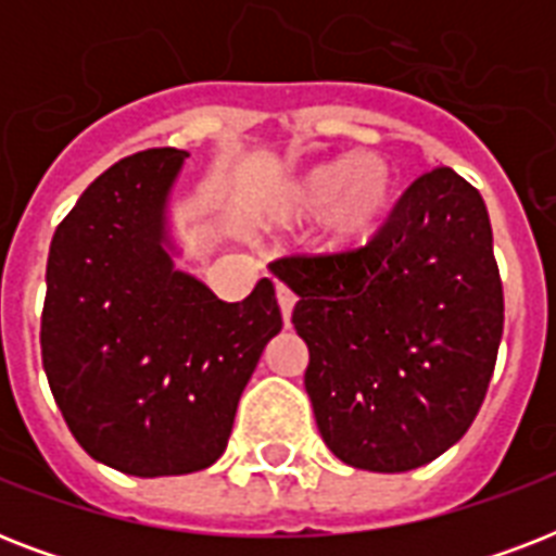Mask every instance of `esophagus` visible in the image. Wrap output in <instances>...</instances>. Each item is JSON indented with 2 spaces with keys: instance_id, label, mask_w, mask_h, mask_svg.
Returning a JSON list of instances; mask_svg holds the SVG:
<instances>
[{
  "instance_id": "esophagus-1",
  "label": "esophagus",
  "mask_w": 556,
  "mask_h": 556,
  "mask_svg": "<svg viewBox=\"0 0 556 556\" xmlns=\"http://www.w3.org/2000/svg\"><path fill=\"white\" fill-rule=\"evenodd\" d=\"M277 300H279V312H282V320H286V326H288V323H291V312H294V305H296V294L291 291V288L279 282Z\"/></svg>"
}]
</instances>
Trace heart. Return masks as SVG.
<instances>
[{
	"label": "heart",
	"mask_w": 556,
	"mask_h": 556,
	"mask_svg": "<svg viewBox=\"0 0 556 556\" xmlns=\"http://www.w3.org/2000/svg\"><path fill=\"white\" fill-rule=\"evenodd\" d=\"M392 201V173L383 161H329L296 178L282 190L277 213L282 218H312L329 210V233L334 242H361L378 227Z\"/></svg>",
	"instance_id": "1"
}]
</instances>
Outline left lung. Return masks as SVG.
<instances>
[{"mask_svg": "<svg viewBox=\"0 0 556 556\" xmlns=\"http://www.w3.org/2000/svg\"><path fill=\"white\" fill-rule=\"evenodd\" d=\"M300 303L305 392L340 462L404 473L453 447L484 401L502 326L488 207L450 167L415 178L364 248L274 262Z\"/></svg>", "mask_w": 556, "mask_h": 556, "instance_id": "left-lung-1", "label": "left lung"}]
</instances>
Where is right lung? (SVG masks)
Returning a JSON list of instances; mask_svg holds the SVG:
<instances>
[{"label": "right lung", "instance_id": "add662e5", "mask_svg": "<svg viewBox=\"0 0 556 556\" xmlns=\"http://www.w3.org/2000/svg\"><path fill=\"white\" fill-rule=\"evenodd\" d=\"M187 152L164 147L94 178L51 239L39 346L68 430L94 462L155 479L227 447L265 343L274 282L242 303L173 268L167 199Z\"/></svg>", "mask_w": 556, "mask_h": 556}]
</instances>
